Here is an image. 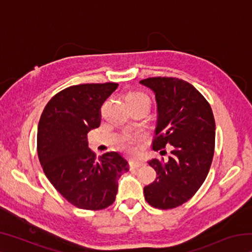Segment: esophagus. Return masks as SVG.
Returning <instances> with one entry per match:
<instances>
[{"label": "esophagus", "instance_id": "34e87169", "mask_svg": "<svg viewBox=\"0 0 252 252\" xmlns=\"http://www.w3.org/2000/svg\"><path fill=\"white\" fill-rule=\"evenodd\" d=\"M143 165H144V163H143L142 161H140V160L132 159V160L130 161V168H131V169H138V168L143 167Z\"/></svg>", "mask_w": 252, "mask_h": 252}]
</instances>
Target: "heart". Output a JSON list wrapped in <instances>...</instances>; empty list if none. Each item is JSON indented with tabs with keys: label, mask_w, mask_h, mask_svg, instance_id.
<instances>
[{
	"label": "heart",
	"mask_w": 252,
	"mask_h": 252,
	"mask_svg": "<svg viewBox=\"0 0 252 252\" xmlns=\"http://www.w3.org/2000/svg\"><path fill=\"white\" fill-rule=\"evenodd\" d=\"M126 100L133 101V102H147V103L150 104V99H149V96L143 92L130 93V94L126 96ZM122 141H123V147L126 149H131L132 146H133L134 138L131 135H126L125 138H123Z\"/></svg>",
	"instance_id": "obj_1"
}]
</instances>
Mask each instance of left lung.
Instances as JSON below:
<instances>
[{
    "instance_id": "left-lung-1",
    "label": "left lung",
    "mask_w": 252,
    "mask_h": 252,
    "mask_svg": "<svg viewBox=\"0 0 252 252\" xmlns=\"http://www.w3.org/2000/svg\"><path fill=\"white\" fill-rule=\"evenodd\" d=\"M140 83L156 95L153 150L172 146L168 160L149 161L157 178L144 187V198L155 208L172 209L192 198L206 180L215 152V118L208 101L186 81L158 76Z\"/></svg>"
}]
</instances>
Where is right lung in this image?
I'll return each mask as SVG.
<instances>
[{
	"label": "right lung",
	"mask_w": 252,
	"mask_h": 252,
	"mask_svg": "<svg viewBox=\"0 0 252 252\" xmlns=\"http://www.w3.org/2000/svg\"><path fill=\"white\" fill-rule=\"evenodd\" d=\"M118 83L72 85L57 93L41 114L37 156L46 178L67 201L85 210H101L116 200L118 180L129 163L118 152L99 158L88 133L100 126L101 106Z\"/></svg>",
	"instance_id": "obj_1"
}]
</instances>
